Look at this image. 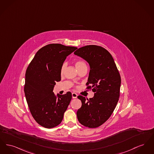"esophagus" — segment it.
Instances as JSON below:
<instances>
[{
	"instance_id": "esophagus-1",
	"label": "esophagus",
	"mask_w": 154,
	"mask_h": 154,
	"mask_svg": "<svg viewBox=\"0 0 154 154\" xmlns=\"http://www.w3.org/2000/svg\"><path fill=\"white\" fill-rule=\"evenodd\" d=\"M77 97V94H75V93H74V92L72 93V98H76Z\"/></svg>"
}]
</instances>
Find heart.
I'll list each match as a JSON object with an SVG mask.
<instances>
[{"instance_id": "heart-1", "label": "heart", "mask_w": 154, "mask_h": 154, "mask_svg": "<svg viewBox=\"0 0 154 154\" xmlns=\"http://www.w3.org/2000/svg\"><path fill=\"white\" fill-rule=\"evenodd\" d=\"M74 64H75V67L77 69V70L79 71L82 68H83L84 67L86 66L85 63L83 61H82V60H76V61H75L74 62ZM65 68H66V63H63L62 64V66H61V68H60V74L61 75L63 74Z\"/></svg>"}]
</instances>
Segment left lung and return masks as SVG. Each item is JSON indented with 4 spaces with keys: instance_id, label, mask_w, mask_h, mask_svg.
Segmentation results:
<instances>
[{
    "instance_id": "left-lung-1",
    "label": "left lung",
    "mask_w": 154,
    "mask_h": 154,
    "mask_svg": "<svg viewBox=\"0 0 154 154\" xmlns=\"http://www.w3.org/2000/svg\"><path fill=\"white\" fill-rule=\"evenodd\" d=\"M74 54L90 64L86 89L95 93L89 100L82 95L77 97L82 103L77 112V119L84 126L97 128L106 122L116 106L120 97V75L112 56L102 46H82Z\"/></svg>"
}]
</instances>
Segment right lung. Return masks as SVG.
Listing matches in <instances>:
<instances>
[{
    "mask_svg": "<svg viewBox=\"0 0 154 154\" xmlns=\"http://www.w3.org/2000/svg\"><path fill=\"white\" fill-rule=\"evenodd\" d=\"M77 48L51 44L41 48L28 66L24 93L29 111L41 126L51 128L62 121L72 100V93L53 92L56 82L61 80L60 68L66 57Z\"/></svg>",
    "mask_w": 154,
    "mask_h": 154,
    "instance_id": "obj_1",
    "label": "right lung"
}]
</instances>
